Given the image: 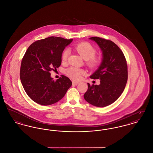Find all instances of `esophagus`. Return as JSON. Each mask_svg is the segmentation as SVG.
Wrapping results in <instances>:
<instances>
[{"label":"esophagus","mask_w":153,"mask_h":153,"mask_svg":"<svg viewBox=\"0 0 153 153\" xmlns=\"http://www.w3.org/2000/svg\"><path fill=\"white\" fill-rule=\"evenodd\" d=\"M79 82H76V81H72V84H74V85H78V84H79Z\"/></svg>","instance_id":"obj_1"}]
</instances>
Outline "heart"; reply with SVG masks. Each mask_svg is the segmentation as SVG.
I'll list each match as a JSON object with an SVG mask.
<instances>
[{"instance_id":"obj_1","label":"heart","mask_w":153,"mask_h":153,"mask_svg":"<svg viewBox=\"0 0 153 153\" xmlns=\"http://www.w3.org/2000/svg\"><path fill=\"white\" fill-rule=\"evenodd\" d=\"M74 50L86 60V65L91 69H95L98 67L102 62L100 56H95L97 50L91 44L87 42H82L76 44L74 47ZM70 52L68 49H65L61 55L62 61L65 62L67 61ZM66 75L74 80H79L85 71L74 67H71L65 70Z\"/></svg>"}]
</instances>
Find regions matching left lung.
<instances>
[{
  "label": "left lung",
  "mask_w": 153,
  "mask_h": 153,
  "mask_svg": "<svg viewBox=\"0 0 153 153\" xmlns=\"http://www.w3.org/2000/svg\"><path fill=\"white\" fill-rule=\"evenodd\" d=\"M96 42L103 53L102 63L90 78L100 79V84L88 83L83 97L86 102L97 107L107 106L123 93L128 78L127 64L120 48L113 42L98 37L89 38Z\"/></svg>",
  "instance_id": "left-lung-1"
}]
</instances>
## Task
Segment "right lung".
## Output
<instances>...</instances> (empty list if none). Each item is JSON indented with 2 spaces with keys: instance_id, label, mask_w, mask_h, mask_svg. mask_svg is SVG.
Segmentation results:
<instances>
[{
  "instance_id": "1",
  "label": "right lung",
  "mask_w": 153,
  "mask_h": 153,
  "mask_svg": "<svg viewBox=\"0 0 153 153\" xmlns=\"http://www.w3.org/2000/svg\"><path fill=\"white\" fill-rule=\"evenodd\" d=\"M72 39L49 37L32 43L23 56L20 77L23 88L36 103L47 106L64 97L72 85L69 78L61 75L56 81L50 71H55L61 64V55Z\"/></svg>"
}]
</instances>
